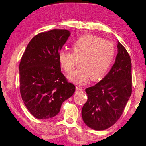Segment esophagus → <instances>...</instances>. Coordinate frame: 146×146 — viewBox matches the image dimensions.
Masks as SVG:
<instances>
[{
	"mask_svg": "<svg viewBox=\"0 0 146 146\" xmlns=\"http://www.w3.org/2000/svg\"><path fill=\"white\" fill-rule=\"evenodd\" d=\"M76 92H82V88L80 86H76Z\"/></svg>",
	"mask_w": 146,
	"mask_h": 146,
	"instance_id": "34e87169",
	"label": "esophagus"
}]
</instances>
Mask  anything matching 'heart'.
Segmentation results:
<instances>
[{
	"instance_id": "heart-1",
	"label": "heart",
	"mask_w": 146,
	"mask_h": 146,
	"mask_svg": "<svg viewBox=\"0 0 146 146\" xmlns=\"http://www.w3.org/2000/svg\"><path fill=\"white\" fill-rule=\"evenodd\" d=\"M115 54V45L112 41L92 34H86L75 41L73 51L60 50L58 60L62 69L71 73L77 66L76 59L81 58V67L71 74L69 79L77 84H84L91 78L93 80L102 78L112 64Z\"/></svg>"
}]
</instances>
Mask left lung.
<instances>
[{
	"label": "left lung",
	"instance_id": "1",
	"mask_svg": "<svg viewBox=\"0 0 146 146\" xmlns=\"http://www.w3.org/2000/svg\"><path fill=\"white\" fill-rule=\"evenodd\" d=\"M115 63L98 83L85 90L88 100L82 108L83 121L90 128L102 131L116 123L132 93L131 60L119 41Z\"/></svg>",
	"mask_w": 146,
	"mask_h": 146
}]
</instances>
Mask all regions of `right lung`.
<instances>
[{
  "mask_svg": "<svg viewBox=\"0 0 146 146\" xmlns=\"http://www.w3.org/2000/svg\"><path fill=\"white\" fill-rule=\"evenodd\" d=\"M65 29L39 33L28 44L19 64L20 93L25 105L38 119L60 112L75 86L61 72L58 52L70 36Z\"/></svg>",
  "mask_w": 146,
  "mask_h": 146,
  "instance_id": "right-lung-1",
  "label": "right lung"
}]
</instances>
